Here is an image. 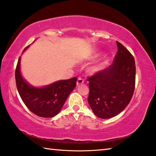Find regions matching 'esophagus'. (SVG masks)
Instances as JSON below:
<instances>
[{"instance_id":"1","label":"esophagus","mask_w":156,"mask_h":156,"mask_svg":"<svg viewBox=\"0 0 156 156\" xmlns=\"http://www.w3.org/2000/svg\"><path fill=\"white\" fill-rule=\"evenodd\" d=\"M83 83V80L81 77H78V80L77 81H76V84L77 85H80V84H82Z\"/></svg>"}]
</instances>
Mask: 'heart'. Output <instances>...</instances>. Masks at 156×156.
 <instances>
[{
    "label": "heart",
    "instance_id": "obj_1",
    "mask_svg": "<svg viewBox=\"0 0 156 156\" xmlns=\"http://www.w3.org/2000/svg\"><path fill=\"white\" fill-rule=\"evenodd\" d=\"M98 55H97V56H98ZM98 70H99V68H92V72H96Z\"/></svg>",
    "mask_w": 156,
    "mask_h": 156
}]
</instances>
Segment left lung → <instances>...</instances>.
<instances>
[{
  "label": "left lung",
  "instance_id": "left-lung-1",
  "mask_svg": "<svg viewBox=\"0 0 156 156\" xmlns=\"http://www.w3.org/2000/svg\"><path fill=\"white\" fill-rule=\"evenodd\" d=\"M118 51L113 63L87 78L88 102L95 116L112 118L128 106L135 86L136 67L133 55L116 42Z\"/></svg>",
  "mask_w": 156,
  "mask_h": 156
}]
</instances>
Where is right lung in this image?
<instances>
[{
  "mask_svg": "<svg viewBox=\"0 0 156 156\" xmlns=\"http://www.w3.org/2000/svg\"><path fill=\"white\" fill-rule=\"evenodd\" d=\"M20 59L16 67L15 80L22 101L31 112L38 116L51 118L56 116L61 111L68 95L76 87L77 78L58 81L42 88L33 87L28 84L21 75Z\"/></svg>",
  "mask_w": 156,
  "mask_h": 156,
  "instance_id": "add662e5",
  "label": "right lung"
}]
</instances>
